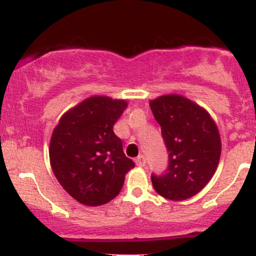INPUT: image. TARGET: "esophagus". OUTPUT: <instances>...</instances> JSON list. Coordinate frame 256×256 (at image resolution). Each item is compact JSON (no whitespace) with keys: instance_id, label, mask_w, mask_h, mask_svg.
I'll use <instances>...</instances> for the list:
<instances>
[{"instance_id":"esophagus-1","label":"esophagus","mask_w":256,"mask_h":256,"mask_svg":"<svg viewBox=\"0 0 256 256\" xmlns=\"http://www.w3.org/2000/svg\"><path fill=\"white\" fill-rule=\"evenodd\" d=\"M135 164H138V167H144L146 166V158H144V154H140V156H138L135 158Z\"/></svg>"}]
</instances>
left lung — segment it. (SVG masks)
<instances>
[{
	"instance_id": "1",
	"label": "left lung",
	"mask_w": 256,
	"mask_h": 256,
	"mask_svg": "<svg viewBox=\"0 0 256 256\" xmlns=\"http://www.w3.org/2000/svg\"><path fill=\"white\" fill-rule=\"evenodd\" d=\"M150 108L168 152L167 170L151 174L152 186L167 200H188L206 187L218 167L222 144L216 122L204 109L180 95L157 98Z\"/></svg>"
}]
</instances>
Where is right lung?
<instances>
[{
	"instance_id": "add662e5",
	"label": "right lung",
	"mask_w": 256,
	"mask_h": 256,
	"mask_svg": "<svg viewBox=\"0 0 256 256\" xmlns=\"http://www.w3.org/2000/svg\"><path fill=\"white\" fill-rule=\"evenodd\" d=\"M125 100L92 96L62 116L49 146L52 170L62 187L85 206L105 204L120 193L125 174L135 167L124 154L114 124Z\"/></svg>"
}]
</instances>
